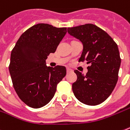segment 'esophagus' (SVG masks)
<instances>
[{"mask_svg": "<svg viewBox=\"0 0 130 130\" xmlns=\"http://www.w3.org/2000/svg\"><path fill=\"white\" fill-rule=\"evenodd\" d=\"M72 71H73V70H72L71 69L67 67V73H70V72H72Z\"/></svg>", "mask_w": 130, "mask_h": 130, "instance_id": "1", "label": "esophagus"}]
</instances>
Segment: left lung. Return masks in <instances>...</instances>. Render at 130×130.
<instances>
[{
    "mask_svg": "<svg viewBox=\"0 0 130 130\" xmlns=\"http://www.w3.org/2000/svg\"><path fill=\"white\" fill-rule=\"evenodd\" d=\"M67 30L83 44L78 61H87L90 64L86 75L74 71L77 76L72 85L74 94L87 105L101 104L110 95L118 79L121 58L118 45L105 31L92 24L68 28Z\"/></svg>",
    "mask_w": 130,
    "mask_h": 130,
    "instance_id": "8db88e82",
    "label": "left lung"
}]
</instances>
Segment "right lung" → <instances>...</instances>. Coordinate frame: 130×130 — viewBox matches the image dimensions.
I'll return each instance as SVG.
<instances>
[{"label": "right lung", "instance_id": "obj_1", "mask_svg": "<svg viewBox=\"0 0 130 130\" xmlns=\"http://www.w3.org/2000/svg\"><path fill=\"white\" fill-rule=\"evenodd\" d=\"M66 33L67 28L38 24L20 36L12 50L8 68L13 87L28 106L39 108L48 104L57 84L66 75L64 66L53 68L45 63Z\"/></svg>", "mask_w": 130, "mask_h": 130}]
</instances>
